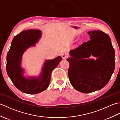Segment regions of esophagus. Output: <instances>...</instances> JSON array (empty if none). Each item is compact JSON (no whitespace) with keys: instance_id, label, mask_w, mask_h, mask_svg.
I'll list each match as a JSON object with an SVG mask.
<instances>
[{"instance_id":"obj_1","label":"esophagus","mask_w":120,"mask_h":120,"mask_svg":"<svg viewBox=\"0 0 120 120\" xmlns=\"http://www.w3.org/2000/svg\"><path fill=\"white\" fill-rule=\"evenodd\" d=\"M62 57L63 59H67V58L68 57V55L67 53H63L62 55Z\"/></svg>"}]
</instances>
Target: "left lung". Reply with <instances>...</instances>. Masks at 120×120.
Here are the masks:
<instances>
[{"mask_svg":"<svg viewBox=\"0 0 120 120\" xmlns=\"http://www.w3.org/2000/svg\"><path fill=\"white\" fill-rule=\"evenodd\" d=\"M90 40L70 52L68 76L76 90L84 93L104 88L115 68V52L109 35L101 31H89ZM92 55L96 60L89 59Z\"/></svg>","mask_w":120,"mask_h":120,"instance_id":"1","label":"left lung"}]
</instances>
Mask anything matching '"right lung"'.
<instances>
[{"label":"right lung","mask_w":120,"mask_h":120,"mask_svg":"<svg viewBox=\"0 0 120 120\" xmlns=\"http://www.w3.org/2000/svg\"><path fill=\"white\" fill-rule=\"evenodd\" d=\"M41 31L25 30L15 36L7 56V74L13 83L22 92L37 94L45 90L49 85L52 70L62 60L58 56L52 60H47L43 67L42 73L38 78L24 77V71L21 67L22 56L27 48L34 46L41 37Z\"/></svg>","instance_id":"add662e5"}]
</instances>
